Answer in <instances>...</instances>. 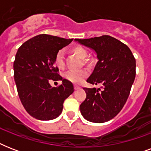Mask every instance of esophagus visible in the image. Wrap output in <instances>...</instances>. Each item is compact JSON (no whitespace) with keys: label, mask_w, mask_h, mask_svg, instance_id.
I'll return each instance as SVG.
<instances>
[{"label":"esophagus","mask_w":151,"mask_h":151,"mask_svg":"<svg viewBox=\"0 0 151 151\" xmlns=\"http://www.w3.org/2000/svg\"><path fill=\"white\" fill-rule=\"evenodd\" d=\"M80 88V87H78V86H77V85H74V89L75 90H78Z\"/></svg>","instance_id":"34e87169"}]
</instances>
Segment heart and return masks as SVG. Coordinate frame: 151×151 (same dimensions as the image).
Wrapping results in <instances>:
<instances>
[{
  "mask_svg": "<svg viewBox=\"0 0 151 151\" xmlns=\"http://www.w3.org/2000/svg\"><path fill=\"white\" fill-rule=\"evenodd\" d=\"M70 52L81 59H85L88 55V52L84 47L81 45H74L70 48ZM55 64L59 69H63L65 66L64 61V52L63 50H59L55 57ZM88 77V72L86 70L81 71H69L65 74V78L73 84H80L83 82Z\"/></svg>",
  "mask_w": 151,
  "mask_h": 151,
  "instance_id": "obj_1",
  "label": "heart"
}]
</instances>
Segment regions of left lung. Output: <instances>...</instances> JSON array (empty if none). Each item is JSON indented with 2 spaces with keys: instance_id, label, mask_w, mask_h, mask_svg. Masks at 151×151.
Masks as SVG:
<instances>
[{
  "instance_id": "1",
  "label": "left lung",
  "mask_w": 151,
  "mask_h": 151,
  "mask_svg": "<svg viewBox=\"0 0 151 151\" xmlns=\"http://www.w3.org/2000/svg\"><path fill=\"white\" fill-rule=\"evenodd\" d=\"M75 41L96 53L98 62L87 82L102 85L84 88L86 99L80 105L81 113L88 122H108L128 99L136 78V59L126 45L108 35Z\"/></svg>"
}]
</instances>
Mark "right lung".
Masks as SVG:
<instances>
[{
    "label": "right lung",
    "instance_id": "obj_1",
    "mask_svg": "<svg viewBox=\"0 0 151 151\" xmlns=\"http://www.w3.org/2000/svg\"><path fill=\"white\" fill-rule=\"evenodd\" d=\"M72 41L40 34L18 49L13 64L18 94L25 110L36 119L49 121L59 117L64 100L74 91L73 84L63 79L54 66L57 52ZM49 80H62V84L52 87Z\"/></svg>",
    "mask_w": 151,
    "mask_h": 151
}]
</instances>
